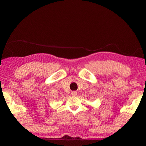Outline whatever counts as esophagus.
I'll return each mask as SVG.
<instances>
[{
  "mask_svg": "<svg viewBox=\"0 0 146 146\" xmlns=\"http://www.w3.org/2000/svg\"><path fill=\"white\" fill-rule=\"evenodd\" d=\"M71 95L73 96H77V92H76V91H73V92H71Z\"/></svg>",
  "mask_w": 146,
  "mask_h": 146,
  "instance_id": "1",
  "label": "esophagus"
}]
</instances>
